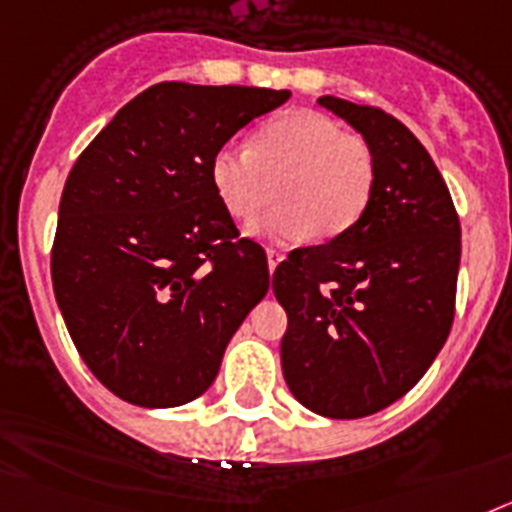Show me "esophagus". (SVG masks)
Masks as SVG:
<instances>
[{"instance_id": "obj_1", "label": "esophagus", "mask_w": 512, "mask_h": 512, "mask_svg": "<svg viewBox=\"0 0 512 512\" xmlns=\"http://www.w3.org/2000/svg\"><path fill=\"white\" fill-rule=\"evenodd\" d=\"M283 257H286V255H283L281 250H268V270H270V275H273L275 268L281 265Z\"/></svg>"}]
</instances>
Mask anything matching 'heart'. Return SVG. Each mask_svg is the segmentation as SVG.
Returning a JSON list of instances; mask_svg holds the SVG:
<instances>
[{
	"mask_svg": "<svg viewBox=\"0 0 512 512\" xmlns=\"http://www.w3.org/2000/svg\"><path fill=\"white\" fill-rule=\"evenodd\" d=\"M211 182L234 219H250L273 193L278 206L252 221L270 242L335 239L366 213L376 188V151L317 110H286L255 141H229L211 159Z\"/></svg>",
	"mask_w": 512,
	"mask_h": 512,
	"instance_id": "1",
	"label": "heart"
}]
</instances>
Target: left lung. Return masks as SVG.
I'll return each mask as SVG.
<instances>
[{
  "label": "left lung",
  "instance_id": "1",
  "mask_svg": "<svg viewBox=\"0 0 512 512\" xmlns=\"http://www.w3.org/2000/svg\"><path fill=\"white\" fill-rule=\"evenodd\" d=\"M376 151V188L345 234L273 273L288 314L283 376L306 410L355 420L425 376L453 324L461 226L441 172L394 115L324 95Z\"/></svg>",
  "mask_w": 512,
  "mask_h": 512
}]
</instances>
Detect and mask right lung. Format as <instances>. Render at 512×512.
Listing matches in <instances>:
<instances>
[{
	"mask_svg": "<svg viewBox=\"0 0 512 512\" xmlns=\"http://www.w3.org/2000/svg\"><path fill=\"white\" fill-rule=\"evenodd\" d=\"M288 90L162 82L133 97L66 177L53 293L102 386L177 407L213 384L231 335L270 288L268 257L211 182L216 149Z\"/></svg>",
	"mask_w": 512,
	"mask_h": 512,
	"instance_id": "right-lung-1",
	"label": "right lung"
}]
</instances>
